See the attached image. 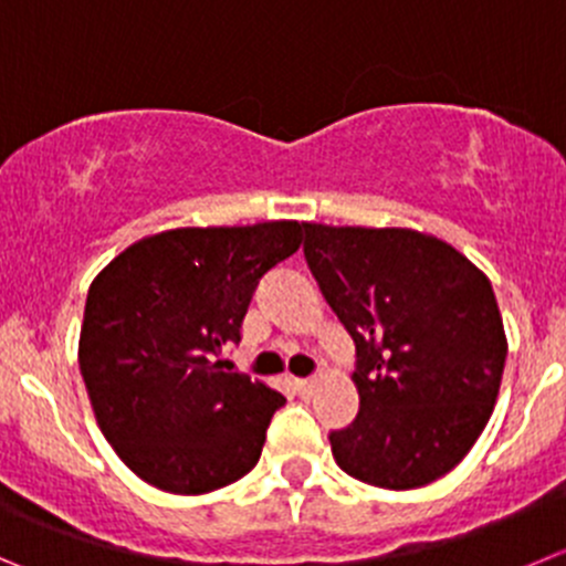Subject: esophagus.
Wrapping results in <instances>:
<instances>
[{
	"mask_svg": "<svg viewBox=\"0 0 566 566\" xmlns=\"http://www.w3.org/2000/svg\"><path fill=\"white\" fill-rule=\"evenodd\" d=\"M294 386H297L300 397H311L316 391V378H300Z\"/></svg>",
	"mask_w": 566,
	"mask_h": 566,
	"instance_id": "34e87169",
	"label": "esophagus"
}]
</instances>
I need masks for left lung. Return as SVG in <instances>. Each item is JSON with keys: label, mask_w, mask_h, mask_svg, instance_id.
I'll use <instances>...</instances> for the list:
<instances>
[{"label": "left lung", "mask_w": 566, "mask_h": 566, "mask_svg": "<svg viewBox=\"0 0 566 566\" xmlns=\"http://www.w3.org/2000/svg\"><path fill=\"white\" fill-rule=\"evenodd\" d=\"M303 228L305 261L358 355L360 408L331 433L333 459L397 492L448 475L486 428L503 380L509 342L492 283L419 230Z\"/></svg>", "instance_id": "8db88e82"}]
</instances>
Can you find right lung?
Here are the masks:
<instances>
[{"mask_svg": "<svg viewBox=\"0 0 566 566\" xmlns=\"http://www.w3.org/2000/svg\"><path fill=\"white\" fill-rule=\"evenodd\" d=\"M303 244L292 219L177 228L118 252L94 277L80 373L116 455L149 486L208 494L258 464L286 397L222 373L258 280Z\"/></svg>", "mask_w": 566, "mask_h": 566, "instance_id": "add662e5", "label": "right lung"}]
</instances>
